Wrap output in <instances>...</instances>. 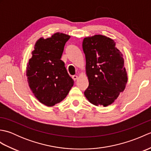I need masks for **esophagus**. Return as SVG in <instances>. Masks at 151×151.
I'll return each mask as SVG.
<instances>
[{"instance_id": "1", "label": "esophagus", "mask_w": 151, "mask_h": 151, "mask_svg": "<svg viewBox=\"0 0 151 151\" xmlns=\"http://www.w3.org/2000/svg\"><path fill=\"white\" fill-rule=\"evenodd\" d=\"M72 78H73V79L74 80V81H76V80L78 78V76H76V75H73V76H72Z\"/></svg>"}]
</instances>
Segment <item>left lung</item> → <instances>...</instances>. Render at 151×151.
<instances>
[{
  "label": "left lung",
  "instance_id": "left-lung-1",
  "mask_svg": "<svg viewBox=\"0 0 151 151\" xmlns=\"http://www.w3.org/2000/svg\"><path fill=\"white\" fill-rule=\"evenodd\" d=\"M82 49L89 81L84 95L91 104L107 106L124 91L127 84L123 54L113 40L102 35L85 37Z\"/></svg>",
  "mask_w": 151,
  "mask_h": 151
}]
</instances>
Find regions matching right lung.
Segmentation results:
<instances>
[{"mask_svg": "<svg viewBox=\"0 0 151 151\" xmlns=\"http://www.w3.org/2000/svg\"><path fill=\"white\" fill-rule=\"evenodd\" d=\"M70 36L57 32L51 37H41L35 44L27 67L30 88L37 100L47 106L62 101L69 93L74 81L61 59Z\"/></svg>", "mask_w": 151, "mask_h": 151, "instance_id": "obj_1", "label": "right lung"}]
</instances>
